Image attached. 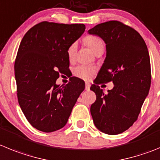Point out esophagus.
I'll return each instance as SVG.
<instances>
[{
    "label": "esophagus",
    "mask_w": 160,
    "mask_h": 160,
    "mask_svg": "<svg viewBox=\"0 0 160 160\" xmlns=\"http://www.w3.org/2000/svg\"><path fill=\"white\" fill-rule=\"evenodd\" d=\"M90 84L89 82H86V90H90Z\"/></svg>",
    "instance_id": "obj_1"
}]
</instances>
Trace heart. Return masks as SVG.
Segmentation results:
<instances>
[{
    "label": "heart",
    "mask_w": 160,
    "mask_h": 160,
    "mask_svg": "<svg viewBox=\"0 0 160 160\" xmlns=\"http://www.w3.org/2000/svg\"><path fill=\"white\" fill-rule=\"evenodd\" d=\"M85 43L94 54H96L101 50H104V48H105L103 40L100 37L96 36H89L86 37ZM77 48L78 45L75 42L69 46L68 49H67V56H68L70 61H73L75 58ZM95 72H96V68L91 67V66L80 65L78 66L74 70V75L80 78L84 79V80H90L95 74Z\"/></svg>",
    "instance_id": "b5f03b06"
}]
</instances>
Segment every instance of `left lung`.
Here are the masks:
<instances>
[{
  "instance_id": "obj_1",
  "label": "left lung",
  "mask_w": 160,
  "mask_h": 160,
  "mask_svg": "<svg viewBox=\"0 0 160 160\" xmlns=\"http://www.w3.org/2000/svg\"><path fill=\"white\" fill-rule=\"evenodd\" d=\"M106 44V57L90 90L96 101L90 107L95 126L109 135L122 133L137 121L151 86L147 45L139 32L117 20L99 23L88 31ZM112 81L105 94L98 84Z\"/></svg>"
}]
</instances>
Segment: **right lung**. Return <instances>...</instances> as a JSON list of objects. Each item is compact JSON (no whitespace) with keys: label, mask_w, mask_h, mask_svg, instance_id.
I'll list each match as a JSON object with an SVG mask.
<instances>
[{"label":"right lung","mask_w":160,"mask_h":160,"mask_svg":"<svg viewBox=\"0 0 160 160\" xmlns=\"http://www.w3.org/2000/svg\"><path fill=\"white\" fill-rule=\"evenodd\" d=\"M82 23L43 21L29 29L20 42L15 61L18 102L35 128L51 132L63 128L85 82L73 78L66 86L56 84L69 71L67 49L85 32Z\"/></svg>","instance_id":"right-lung-1"}]
</instances>
